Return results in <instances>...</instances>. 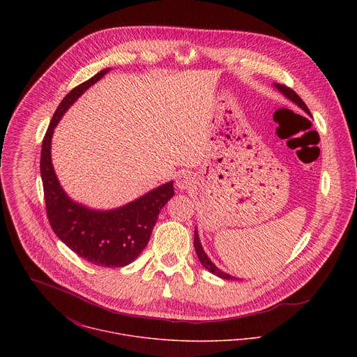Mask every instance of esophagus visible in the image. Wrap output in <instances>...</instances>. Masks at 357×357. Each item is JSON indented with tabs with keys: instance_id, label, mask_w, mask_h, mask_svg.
Returning <instances> with one entry per match:
<instances>
[{
	"instance_id": "34e87169",
	"label": "esophagus",
	"mask_w": 357,
	"mask_h": 357,
	"mask_svg": "<svg viewBox=\"0 0 357 357\" xmlns=\"http://www.w3.org/2000/svg\"><path fill=\"white\" fill-rule=\"evenodd\" d=\"M195 184V177L190 173V172H185V173H181L177 180H176V185L178 187V190H188L191 188L192 185Z\"/></svg>"
}]
</instances>
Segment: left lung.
Segmentation results:
<instances>
[{
  "label": "left lung",
  "mask_w": 357,
  "mask_h": 357,
  "mask_svg": "<svg viewBox=\"0 0 357 357\" xmlns=\"http://www.w3.org/2000/svg\"><path fill=\"white\" fill-rule=\"evenodd\" d=\"M273 86H275L284 98H287L289 100H291L294 104H297L301 109L305 111L307 115H310V111L307 109L305 102H303V99H301L293 89H290V88H287V86H284V85H280V84H273ZM194 246H195L197 255H198L201 264L204 265V268H206L208 272H211L213 275H215V276H218V278H221V279H225V280H234V279L236 280V279H238V278H235V276H231L229 273L222 272L220 268H217V266L211 262V259L204 253L202 243H201V241H199V235H198L197 228H195V236H194Z\"/></svg>",
  "instance_id": "obj_1"
}]
</instances>
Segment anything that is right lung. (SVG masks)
<instances>
[{
  "mask_svg": "<svg viewBox=\"0 0 357 357\" xmlns=\"http://www.w3.org/2000/svg\"><path fill=\"white\" fill-rule=\"evenodd\" d=\"M111 68L75 86L52 116L41 150V178L47 214L53 232L75 255L93 265L116 268L129 265L146 249L158 214L173 198V181L162 184L133 202L111 210H96L74 202L61 188L52 163V136L66 111Z\"/></svg>",
  "mask_w": 357,
  "mask_h": 357,
  "instance_id": "1",
  "label": "right lung"
}]
</instances>
